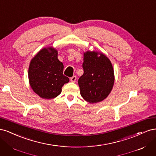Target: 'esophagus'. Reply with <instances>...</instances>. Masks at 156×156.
Here are the masks:
<instances>
[{
	"mask_svg": "<svg viewBox=\"0 0 156 156\" xmlns=\"http://www.w3.org/2000/svg\"><path fill=\"white\" fill-rule=\"evenodd\" d=\"M76 79H77V77L76 76H73L72 77H71L70 79V81L73 82V83H75V81H76Z\"/></svg>",
	"mask_w": 156,
	"mask_h": 156,
	"instance_id": "1",
	"label": "esophagus"
}]
</instances>
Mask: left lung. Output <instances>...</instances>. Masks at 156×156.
<instances>
[{
	"label": "left lung",
	"instance_id": "1",
	"mask_svg": "<svg viewBox=\"0 0 156 156\" xmlns=\"http://www.w3.org/2000/svg\"><path fill=\"white\" fill-rule=\"evenodd\" d=\"M84 73L78 80L80 93L90 103L103 101L109 95L115 83V73L111 60L98 51L84 53Z\"/></svg>",
	"mask_w": 156,
	"mask_h": 156
}]
</instances>
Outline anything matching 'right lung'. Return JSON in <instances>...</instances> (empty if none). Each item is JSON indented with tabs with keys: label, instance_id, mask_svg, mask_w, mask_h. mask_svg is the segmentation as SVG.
<instances>
[{
	"label": "right lung",
	"instance_id": "obj_1",
	"mask_svg": "<svg viewBox=\"0 0 156 156\" xmlns=\"http://www.w3.org/2000/svg\"><path fill=\"white\" fill-rule=\"evenodd\" d=\"M63 69L57 50L53 47L41 49L32 58L29 68V81L32 90L43 99L57 97L64 84L69 81L63 75Z\"/></svg>",
	"mask_w": 156,
	"mask_h": 156
}]
</instances>
